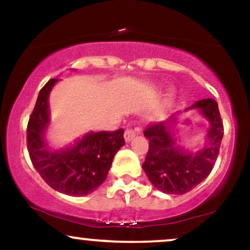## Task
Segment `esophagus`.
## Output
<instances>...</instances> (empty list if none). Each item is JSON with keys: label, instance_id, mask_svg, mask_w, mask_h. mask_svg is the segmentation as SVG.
<instances>
[{"label": "esophagus", "instance_id": "esophagus-1", "mask_svg": "<svg viewBox=\"0 0 250 250\" xmlns=\"http://www.w3.org/2000/svg\"><path fill=\"white\" fill-rule=\"evenodd\" d=\"M135 136H136V133H135L133 129H125V142H130Z\"/></svg>", "mask_w": 250, "mask_h": 250}]
</instances>
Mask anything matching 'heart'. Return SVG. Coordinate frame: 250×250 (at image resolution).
I'll use <instances>...</instances> for the list:
<instances>
[{
	"label": "heart",
	"mask_w": 250,
	"mask_h": 250,
	"mask_svg": "<svg viewBox=\"0 0 250 250\" xmlns=\"http://www.w3.org/2000/svg\"><path fill=\"white\" fill-rule=\"evenodd\" d=\"M168 102H169V100H168V101H167V103H168Z\"/></svg>",
	"instance_id": "heart-1"
}]
</instances>
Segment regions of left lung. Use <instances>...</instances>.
Listing matches in <instances>:
<instances>
[{"instance_id": "8db88e82", "label": "left lung", "mask_w": 250, "mask_h": 250, "mask_svg": "<svg viewBox=\"0 0 250 250\" xmlns=\"http://www.w3.org/2000/svg\"><path fill=\"white\" fill-rule=\"evenodd\" d=\"M188 109H200L210 123L209 145L202 150L188 153L176 146L170 133L175 116L166 122L150 123L143 131L149 140V149L142 168L154 187L166 194L182 195L196 187L213 170L220 153L225 129L217 102L203 99Z\"/></svg>"}]
</instances>
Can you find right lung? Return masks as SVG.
Listing matches in <instances>:
<instances>
[{
	"label": "right lung",
	"instance_id": "right-lung-1",
	"mask_svg": "<svg viewBox=\"0 0 250 250\" xmlns=\"http://www.w3.org/2000/svg\"><path fill=\"white\" fill-rule=\"evenodd\" d=\"M57 79L40 90L27 127V147L31 163L49 187L70 196L93 193L107 179L114 156L125 145L123 129L89 133L74 147L51 151L43 140L49 123L48 96Z\"/></svg>",
	"mask_w": 250,
	"mask_h": 250
}]
</instances>
